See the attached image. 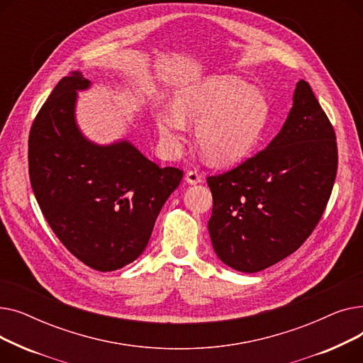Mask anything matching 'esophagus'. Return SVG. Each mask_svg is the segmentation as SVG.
<instances>
[{
  "label": "esophagus",
  "mask_w": 363,
  "mask_h": 363,
  "mask_svg": "<svg viewBox=\"0 0 363 363\" xmlns=\"http://www.w3.org/2000/svg\"><path fill=\"white\" fill-rule=\"evenodd\" d=\"M185 179H186L188 184H199V182L203 181V177H201L200 172H197V170H188L186 175H185Z\"/></svg>",
  "instance_id": "1"
}]
</instances>
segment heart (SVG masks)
I'll return each mask as SVG.
<instances>
[{
	"mask_svg": "<svg viewBox=\"0 0 363 363\" xmlns=\"http://www.w3.org/2000/svg\"><path fill=\"white\" fill-rule=\"evenodd\" d=\"M175 110L160 107L152 114L160 140L177 150L185 140L187 122H200L197 144L216 164H231L255 148L268 119L263 95L235 76H212L177 91Z\"/></svg>",
	"mask_w": 363,
	"mask_h": 363,
	"instance_id": "1",
	"label": "heart"
}]
</instances>
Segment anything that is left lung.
Instances as JSON below:
<instances>
[{
    "label": "left lung",
    "instance_id": "obj_1",
    "mask_svg": "<svg viewBox=\"0 0 363 363\" xmlns=\"http://www.w3.org/2000/svg\"><path fill=\"white\" fill-rule=\"evenodd\" d=\"M337 164L334 128L301 79L271 144L225 174L207 177L213 196L207 228L218 257L253 274L294 253L325 211Z\"/></svg>",
    "mask_w": 363,
    "mask_h": 363
}]
</instances>
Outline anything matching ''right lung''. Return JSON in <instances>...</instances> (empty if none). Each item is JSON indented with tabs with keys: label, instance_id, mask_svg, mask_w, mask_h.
<instances>
[{
	"label": "right lung",
	"instance_id": "add662e5",
	"mask_svg": "<svg viewBox=\"0 0 363 363\" xmlns=\"http://www.w3.org/2000/svg\"><path fill=\"white\" fill-rule=\"evenodd\" d=\"M73 72L55 85L29 132V178L44 218L66 249L89 268L110 272L135 260L184 172L160 167L130 143L97 145L76 125Z\"/></svg>",
	"mask_w": 363,
	"mask_h": 363
}]
</instances>
